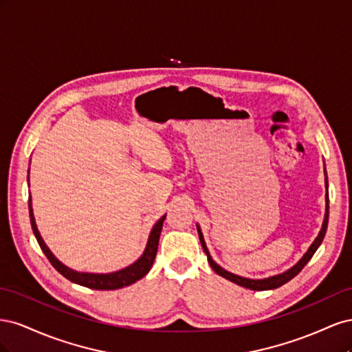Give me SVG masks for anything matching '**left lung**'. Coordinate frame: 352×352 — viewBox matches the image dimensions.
Returning <instances> with one entry per match:
<instances>
[{"label":"left lung","mask_w":352,"mask_h":352,"mask_svg":"<svg viewBox=\"0 0 352 352\" xmlns=\"http://www.w3.org/2000/svg\"><path fill=\"white\" fill-rule=\"evenodd\" d=\"M326 173V170H324ZM326 188H327V177H326ZM327 221H329V197L326 195V214H324V221H323V226H322V230L320 233H318V236L316 238V241L311 243V247L308 248V251L305 252L304 257L298 261L292 269H289L287 272L282 273V274H278V276H273V278H269V279H260V280H254V279H247V278H241V276H236L233 273H229L226 272L225 269H221L219 264H216L214 261H212L211 255L206 247V242H204V238H202V233H201V229L199 226H197L198 229V236H199V241H201V245H202V250H204V252L207 254V260L211 265V269L214 270L217 274H220L221 278H225L233 283H236L239 286H243V287H248V289H252V291H269V289H276V287H279L282 285H285L286 282H289L291 279H294L295 276L300 273L304 265L311 260V257L314 255V252L317 251V248L320 247V243L326 235V229H327Z\"/></svg>","instance_id":"left-lung-1"}]
</instances>
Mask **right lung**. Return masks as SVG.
I'll return each mask as SVG.
<instances>
[{
	"mask_svg": "<svg viewBox=\"0 0 352 352\" xmlns=\"http://www.w3.org/2000/svg\"><path fill=\"white\" fill-rule=\"evenodd\" d=\"M29 179V177H28ZM29 216H30V225H32V230H34V235L39 243V247L42 250V252L45 254V257L48 258V261L52 264L60 274L65 276L66 279H69L73 283H78L82 286L91 287V289H97V291H113V289H120V287L129 286L132 283H135L136 280L142 279L144 276L150 272V269L153 267V263L155 260L157 255V250H158V241H160V233H162L163 229V221L166 219V216H163L160 219L155 226L151 230L150 239H148L146 248L142 254V257L138 260L136 263H133L129 267H126L120 272H114V273H109V274H92V273H78L72 269H67L65 264H61L52 252L47 248V245L42 241L36 223H35V217H34V211H32V199L29 197Z\"/></svg>",
	"mask_w": 352,
	"mask_h": 352,
	"instance_id": "add662e5",
	"label": "right lung"
}]
</instances>
